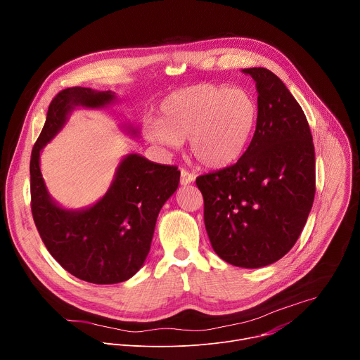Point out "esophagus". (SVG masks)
<instances>
[{
    "label": "esophagus",
    "mask_w": 360,
    "mask_h": 360,
    "mask_svg": "<svg viewBox=\"0 0 360 360\" xmlns=\"http://www.w3.org/2000/svg\"><path fill=\"white\" fill-rule=\"evenodd\" d=\"M195 181V174L188 172L186 169H181V185H189Z\"/></svg>",
    "instance_id": "1"
}]
</instances>
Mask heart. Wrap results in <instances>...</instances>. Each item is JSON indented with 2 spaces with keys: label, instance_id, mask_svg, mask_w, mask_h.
Wrapping results in <instances>:
<instances>
[{
  "label": "heart",
  "instance_id": "1",
  "mask_svg": "<svg viewBox=\"0 0 360 360\" xmlns=\"http://www.w3.org/2000/svg\"><path fill=\"white\" fill-rule=\"evenodd\" d=\"M258 120V107L243 89L198 84L169 94L150 121L145 136L169 148L188 139L192 157L202 165L222 168L246 149Z\"/></svg>",
  "mask_w": 360,
  "mask_h": 360
}]
</instances>
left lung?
<instances>
[{
    "label": "left lung",
    "mask_w": 360,
    "mask_h": 360,
    "mask_svg": "<svg viewBox=\"0 0 360 360\" xmlns=\"http://www.w3.org/2000/svg\"><path fill=\"white\" fill-rule=\"evenodd\" d=\"M258 91L253 138L235 165L196 178L211 245L225 262L255 269L296 243L315 198L309 124L285 84L266 68H245Z\"/></svg>",
    "instance_id": "8db88e82"
}]
</instances>
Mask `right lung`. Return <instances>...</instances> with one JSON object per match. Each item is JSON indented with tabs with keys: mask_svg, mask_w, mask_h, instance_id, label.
Returning a JSON list of instances; mask_svg holds the SVG:
<instances>
[{
	"mask_svg": "<svg viewBox=\"0 0 360 360\" xmlns=\"http://www.w3.org/2000/svg\"><path fill=\"white\" fill-rule=\"evenodd\" d=\"M115 99L112 91L84 86L57 94L30 162L32 218L44 245L65 271L96 285L128 281L142 268L158 214L176 191L181 176L176 167L129 153L120 162L107 193L91 207L67 210L51 198L39 168L41 150L64 128L75 108H105ZM127 131L138 136L132 125Z\"/></svg>",
	"mask_w": 360,
	"mask_h": 360,
	"instance_id": "right-lung-1",
	"label": "right lung"
}]
</instances>
